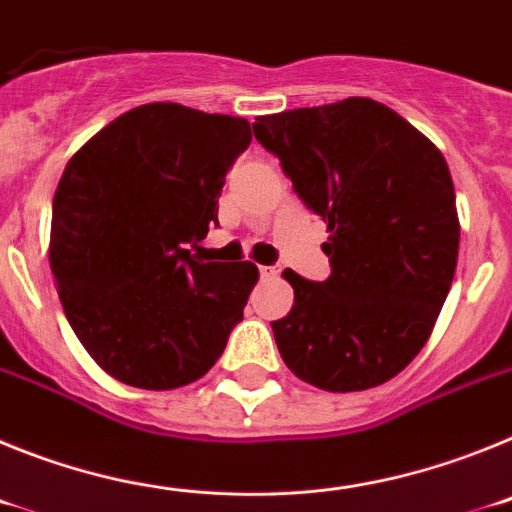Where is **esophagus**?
Listing matches in <instances>:
<instances>
[{"mask_svg": "<svg viewBox=\"0 0 512 512\" xmlns=\"http://www.w3.org/2000/svg\"><path fill=\"white\" fill-rule=\"evenodd\" d=\"M259 274H261V279H277L279 269H277V266H261Z\"/></svg>", "mask_w": 512, "mask_h": 512, "instance_id": "1", "label": "esophagus"}]
</instances>
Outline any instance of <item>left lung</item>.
Masks as SVG:
<instances>
[{
  "label": "left lung",
  "mask_w": 512,
  "mask_h": 512,
  "mask_svg": "<svg viewBox=\"0 0 512 512\" xmlns=\"http://www.w3.org/2000/svg\"><path fill=\"white\" fill-rule=\"evenodd\" d=\"M253 135L328 223L330 277L284 271L295 305L271 323L284 364L328 392L384 384L425 346L454 282L459 215L446 158L366 97L259 117Z\"/></svg>",
  "instance_id": "left-lung-1"
}]
</instances>
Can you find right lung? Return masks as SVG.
Here are the masks:
<instances>
[{
  "instance_id": "right-lung-1",
  "label": "right lung",
  "mask_w": 512,
  "mask_h": 512,
  "mask_svg": "<svg viewBox=\"0 0 512 512\" xmlns=\"http://www.w3.org/2000/svg\"><path fill=\"white\" fill-rule=\"evenodd\" d=\"M251 122L174 102L125 112L79 148L53 197L51 271L81 346L122 384L205 377L259 269L202 261L225 174Z\"/></svg>"
}]
</instances>
